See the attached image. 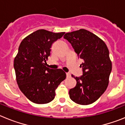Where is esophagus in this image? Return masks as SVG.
Listing matches in <instances>:
<instances>
[{"label":"esophagus","mask_w":125,"mask_h":125,"mask_svg":"<svg viewBox=\"0 0 125 125\" xmlns=\"http://www.w3.org/2000/svg\"><path fill=\"white\" fill-rule=\"evenodd\" d=\"M71 76V73H66V76H67V78H70Z\"/></svg>","instance_id":"obj_1"}]
</instances>
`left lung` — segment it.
<instances>
[{"mask_svg": "<svg viewBox=\"0 0 125 125\" xmlns=\"http://www.w3.org/2000/svg\"><path fill=\"white\" fill-rule=\"evenodd\" d=\"M83 62L80 65L83 74L78 78L76 86L69 91L71 100L79 104L88 105L96 101L106 91L112 69L109 50L104 42L93 33L81 29L65 34Z\"/></svg>", "mask_w": 125, "mask_h": 125, "instance_id": "left-lung-1", "label": "left lung"}]
</instances>
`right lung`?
Wrapping results in <instances>:
<instances>
[{
  "label": "right lung",
  "mask_w": 125,
  "mask_h": 125,
  "mask_svg": "<svg viewBox=\"0 0 125 125\" xmlns=\"http://www.w3.org/2000/svg\"><path fill=\"white\" fill-rule=\"evenodd\" d=\"M64 33L37 30L25 37L20 44L14 61L16 81L21 91L34 103L52 101L56 89L66 79L62 69L46 67L52 43Z\"/></svg>",
  "instance_id": "obj_1"
}]
</instances>
